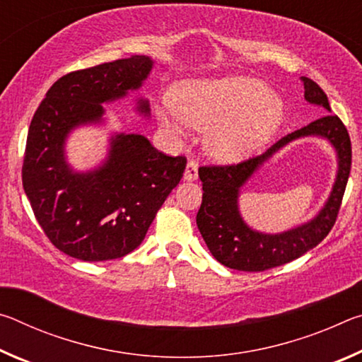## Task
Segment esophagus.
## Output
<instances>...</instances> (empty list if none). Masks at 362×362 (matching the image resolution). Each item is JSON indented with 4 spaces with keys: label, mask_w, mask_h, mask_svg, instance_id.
Instances as JSON below:
<instances>
[{
    "label": "esophagus",
    "mask_w": 362,
    "mask_h": 362,
    "mask_svg": "<svg viewBox=\"0 0 362 362\" xmlns=\"http://www.w3.org/2000/svg\"><path fill=\"white\" fill-rule=\"evenodd\" d=\"M183 179L188 182L198 179V164L194 161H189L185 168V173H183Z\"/></svg>",
    "instance_id": "34e87169"
}]
</instances>
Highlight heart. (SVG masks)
Segmentation results:
<instances>
[{"mask_svg":"<svg viewBox=\"0 0 362 362\" xmlns=\"http://www.w3.org/2000/svg\"><path fill=\"white\" fill-rule=\"evenodd\" d=\"M159 122L182 134V119L201 131H212V155L233 161L267 144L283 121V105L265 84L254 78H223L182 86L175 105L166 100Z\"/></svg>","mask_w":362,"mask_h":362,"instance_id":"1","label":"heart"}]
</instances>
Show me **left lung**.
<instances>
[{
  "label": "left lung",
  "instance_id": "8db88e82",
  "mask_svg": "<svg viewBox=\"0 0 362 362\" xmlns=\"http://www.w3.org/2000/svg\"><path fill=\"white\" fill-rule=\"evenodd\" d=\"M306 102L330 112L327 95L313 79L302 78ZM316 135L331 142L339 159V170L333 192L320 214L310 223L276 235L252 230L243 222L237 206L240 188L261 164L287 143L302 136ZM351 169V142L348 131L337 115L329 113L297 129L262 153L260 156L228 166L199 168L203 182V203L196 223L211 254L222 265L240 272H265L298 259L316 247L329 235L339 216Z\"/></svg>",
  "mask_w": 362,
  "mask_h": 362
}]
</instances>
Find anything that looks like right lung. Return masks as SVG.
Here are the masks:
<instances>
[{
    "mask_svg": "<svg viewBox=\"0 0 362 362\" xmlns=\"http://www.w3.org/2000/svg\"><path fill=\"white\" fill-rule=\"evenodd\" d=\"M151 69L150 57L132 56L71 71L51 86L30 122L23 189L49 241L73 259L103 262L132 252L185 170V156H168L140 134L122 132L110 137L97 169L78 173L66 163L69 134L102 122V103L139 89ZM137 112L148 116V100L140 99Z\"/></svg>",
    "mask_w": 362,
    "mask_h": 362,
    "instance_id": "add662e5",
    "label": "right lung"
}]
</instances>
